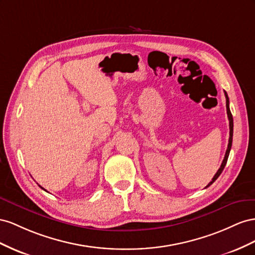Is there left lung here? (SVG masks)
Masks as SVG:
<instances>
[{"mask_svg":"<svg viewBox=\"0 0 255 255\" xmlns=\"http://www.w3.org/2000/svg\"><path fill=\"white\" fill-rule=\"evenodd\" d=\"M224 95H225V98H227V113H228V118H229V122H230V137H229L228 149H227V151H225V156H224V159H223V161H222V163H221V165H220L219 170L217 171V173L215 174V176L213 177L212 181H210V183L206 186V188L209 187L210 185H212V184L214 183V181H215L218 177L220 176V174L222 173L225 164H227L228 158H229V155H230V150H231V147H232V142H233V116H232V113H231V110H230V100H229V96H228V94H227V92H225V91H224Z\"/></svg>","mask_w":255,"mask_h":255,"instance_id":"1","label":"left lung"}]
</instances>
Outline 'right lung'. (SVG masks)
I'll list each match as a JSON object with an SVG mask.
<instances>
[{
	"label": "right lung",
	"instance_id": "add662e5",
	"mask_svg": "<svg viewBox=\"0 0 255 255\" xmlns=\"http://www.w3.org/2000/svg\"><path fill=\"white\" fill-rule=\"evenodd\" d=\"M40 188H41V189H43V188H42V187H40ZM43 190H45V189H43ZM45 191H47V190H45Z\"/></svg>",
	"mask_w": 255,
	"mask_h": 255
}]
</instances>
